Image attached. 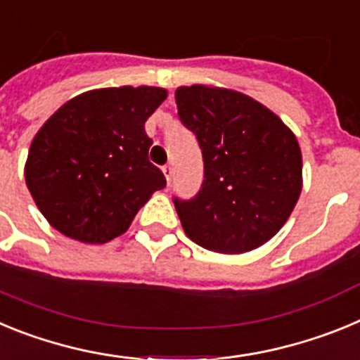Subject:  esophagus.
Masks as SVG:
<instances>
[{"label":"esophagus","instance_id":"34e87169","mask_svg":"<svg viewBox=\"0 0 360 360\" xmlns=\"http://www.w3.org/2000/svg\"><path fill=\"white\" fill-rule=\"evenodd\" d=\"M162 173H164V176H165V180H167V184H171V180H173V167H171L169 164L164 165V167H162Z\"/></svg>","mask_w":360,"mask_h":360}]
</instances>
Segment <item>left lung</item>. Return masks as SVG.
<instances>
[{"instance_id": "1", "label": "left lung", "mask_w": 360, "mask_h": 360, "mask_svg": "<svg viewBox=\"0 0 360 360\" xmlns=\"http://www.w3.org/2000/svg\"><path fill=\"white\" fill-rule=\"evenodd\" d=\"M178 117L198 139L203 184L191 200L173 198L191 240L240 254L278 234L303 187L294 133L249 95L193 84L174 91Z\"/></svg>"}]
</instances>
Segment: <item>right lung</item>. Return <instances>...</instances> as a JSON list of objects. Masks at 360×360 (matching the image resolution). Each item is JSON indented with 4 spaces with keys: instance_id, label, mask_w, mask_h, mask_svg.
Masks as SVG:
<instances>
[{
    "instance_id": "add662e5",
    "label": "right lung",
    "mask_w": 360,
    "mask_h": 360,
    "mask_svg": "<svg viewBox=\"0 0 360 360\" xmlns=\"http://www.w3.org/2000/svg\"><path fill=\"white\" fill-rule=\"evenodd\" d=\"M167 97L157 86L90 90L70 98L30 144L25 180L49 224L82 243H108L164 189L144 124Z\"/></svg>"
}]
</instances>
